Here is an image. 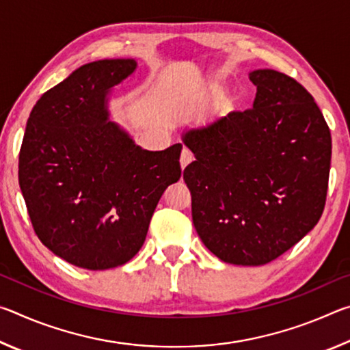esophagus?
Wrapping results in <instances>:
<instances>
[{"label":"esophagus","instance_id":"34e87169","mask_svg":"<svg viewBox=\"0 0 350 350\" xmlns=\"http://www.w3.org/2000/svg\"><path fill=\"white\" fill-rule=\"evenodd\" d=\"M193 159H194L193 152L189 151L188 148H183V150H182V154H180V167H182V168H185L189 162H193Z\"/></svg>","mask_w":350,"mask_h":350}]
</instances>
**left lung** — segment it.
<instances>
[{
	"mask_svg": "<svg viewBox=\"0 0 350 350\" xmlns=\"http://www.w3.org/2000/svg\"><path fill=\"white\" fill-rule=\"evenodd\" d=\"M253 108L183 134L196 161L183 170L194 228L234 265H264L318 224L327 196L332 139L315 100L292 77L250 72Z\"/></svg>",
	"mask_w": 350,
	"mask_h": 350,
	"instance_id": "1",
	"label": "left lung"
}]
</instances>
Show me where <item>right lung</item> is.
<instances>
[{"mask_svg":"<svg viewBox=\"0 0 350 350\" xmlns=\"http://www.w3.org/2000/svg\"><path fill=\"white\" fill-rule=\"evenodd\" d=\"M135 68L133 58L83 64L40 97L26 125L18 180L32 227L81 269L134 258L159 199L180 179V144L142 150L108 120L106 96Z\"/></svg>","mask_w":350,"mask_h":350,"instance_id":"right-lung-1","label":"right lung"}]
</instances>
